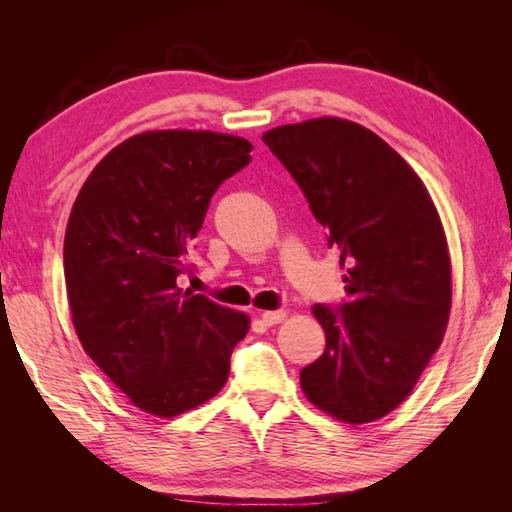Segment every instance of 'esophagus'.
I'll return each instance as SVG.
<instances>
[{
    "label": "esophagus",
    "instance_id": "34e87169",
    "mask_svg": "<svg viewBox=\"0 0 512 512\" xmlns=\"http://www.w3.org/2000/svg\"><path fill=\"white\" fill-rule=\"evenodd\" d=\"M259 317H262L264 325H277V323L286 319V312L284 310H270V312H262Z\"/></svg>",
    "mask_w": 512,
    "mask_h": 512
}]
</instances>
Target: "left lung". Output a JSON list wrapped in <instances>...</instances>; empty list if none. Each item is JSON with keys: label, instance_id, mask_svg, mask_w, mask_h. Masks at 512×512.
Returning a JSON list of instances; mask_svg holds the SVG:
<instances>
[{"label": "left lung", "instance_id": "obj_1", "mask_svg": "<svg viewBox=\"0 0 512 512\" xmlns=\"http://www.w3.org/2000/svg\"><path fill=\"white\" fill-rule=\"evenodd\" d=\"M339 248L345 299L317 303L325 352L301 369L308 400L363 424L409 396L438 352L451 310L440 215L413 169L369 129L314 118L264 134Z\"/></svg>", "mask_w": 512, "mask_h": 512}]
</instances>
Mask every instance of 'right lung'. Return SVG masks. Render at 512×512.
I'll list each match as a JSON object with an SVG mask.
<instances>
[{
    "label": "right lung",
    "instance_id": "obj_1",
    "mask_svg": "<svg viewBox=\"0 0 512 512\" xmlns=\"http://www.w3.org/2000/svg\"><path fill=\"white\" fill-rule=\"evenodd\" d=\"M253 145L213 132L125 140L85 180L63 244L83 350L147 413L171 418L213 398L248 317L178 288L213 193Z\"/></svg>",
    "mask_w": 512,
    "mask_h": 512
}]
</instances>
